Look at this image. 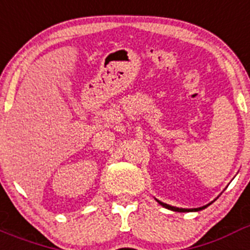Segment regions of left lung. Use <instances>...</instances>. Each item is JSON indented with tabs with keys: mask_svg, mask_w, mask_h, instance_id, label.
Listing matches in <instances>:
<instances>
[{
	"mask_svg": "<svg viewBox=\"0 0 250 250\" xmlns=\"http://www.w3.org/2000/svg\"><path fill=\"white\" fill-rule=\"evenodd\" d=\"M158 200V199H156ZM158 203L160 205H163V207L164 208H167V209H169V210H173V211H179V213H185V211H199V210H203V209H205V208L208 207V205H204V207H202V208H194V209H184V208H176V207H171V205H169V204H165V203H163V202H159L158 200Z\"/></svg>",
	"mask_w": 250,
	"mask_h": 250,
	"instance_id": "8db88e82",
	"label": "left lung"
}]
</instances>
